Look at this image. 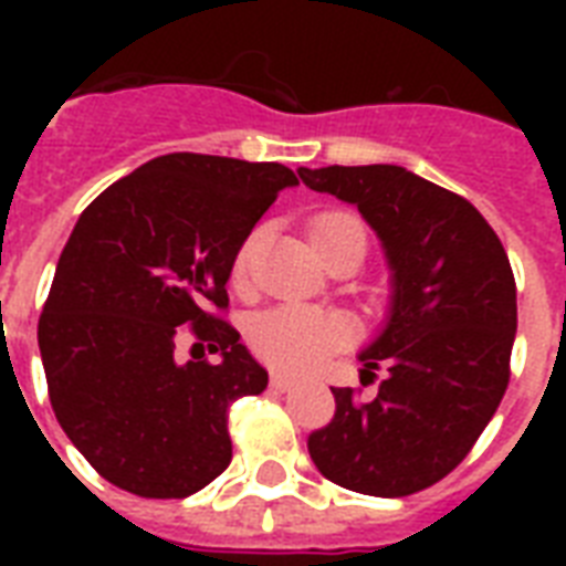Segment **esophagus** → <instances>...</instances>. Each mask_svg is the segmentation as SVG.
<instances>
[{"label":"esophagus","mask_w":566,"mask_h":566,"mask_svg":"<svg viewBox=\"0 0 566 566\" xmlns=\"http://www.w3.org/2000/svg\"><path fill=\"white\" fill-rule=\"evenodd\" d=\"M270 385H273L275 390H291V387H296V378L287 376V373H273V376H270Z\"/></svg>","instance_id":"1"}]
</instances>
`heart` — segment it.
Listing matches in <instances>:
<instances>
[{
    "label": "heart",
    "instance_id": "obj_1",
    "mask_svg": "<svg viewBox=\"0 0 566 566\" xmlns=\"http://www.w3.org/2000/svg\"><path fill=\"white\" fill-rule=\"evenodd\" d=\"M346 222L358 220L349 213H326L314 222L311 238L337 229V226H346ZM249 258H252V240H247L234 258V279L247 275ZM249 337H252V346L270 364L282 367V370L305 373L319 367L328 355L337 353L349 340V326H346L344 317L328 314V311L296 308L293 305V308L266 311V314L252 319Z\"/></svg>",
    "mask_w": 566,
    "mask_h": 566
}]
</instances>
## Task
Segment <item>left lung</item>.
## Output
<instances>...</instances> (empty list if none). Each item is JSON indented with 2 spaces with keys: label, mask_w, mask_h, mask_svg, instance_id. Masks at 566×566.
Masks as SVG:
<instances>
[{
  "label": "left lung",
  "mask_w": 566,
  "mask_h": 566,
  "mask_svg": "<svg viewBox=\"0 0 566 566\" xmlns=\"http://www.w3.org/2000/svg\"><path fill=\"white\" fill-rule=\"evenodd\" d=\"M305 188L358 208L376 231L390 305L358 353L373 399L332 387L335 417L308 434L328 482L367 496H408L452 473L509 387L517 287L496 231L464 196L396 164L300 167Z\"/></svg>",
  "instance_id": "8db88e82"
}]
</instances>
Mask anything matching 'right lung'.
<instances>
[{
    "mask_svg": "<svg viewBox=\"0 0 566 566\" xmlns=\"http://www.w3.org/2000/svg\"><path fill=\"white\" fill-rule=\"evenodd\" d=\"M275 161L161 155L114 181L75 222L38 323L49 399L93 470L146 500H185L231 461L229 408L266 370L211 305L279 190ZM221 355L175 358L178 326Z\"/></svg>",
    "mask_w": 566,
    "mask_h": 566,
    "instance_id": "add662e5",
    "label": "right lung"
}]
</instances>
